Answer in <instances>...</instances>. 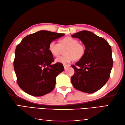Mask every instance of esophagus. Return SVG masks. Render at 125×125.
Instances as JSON below:
<instances>
[{
    "mask_svg": "<svg viewBox=\"0 0 125 125\" xmlns=\"http://www.w3.org/2000/svg\"><path fill=\"white\" fill-rule=\"evenodd\" d=\"M63 66H64V68L65 70H66L67 69H68L69 67V65H66V64H63Z\"/></svg>",
    "mask_w": 125,
    "mask_h": 125,
    "instance_id": "esophagus-1",
    "label": "esophagus"
}]
</instances>
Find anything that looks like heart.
Returning a JSON list of instances; mask_svg holds the SVG:
<instances>
[{"label": "heart", "mask_w": 125, "mask_h": 125, "mask_svg": "<svg viewBox=\"0 0 125 125\" xmlns=\"http://www.w3.org/2000/svg\"><path fill=\"white\" fill-rule=\"evenodd\" d=\"M78 42V40L74 38L67 37L61 39L60 43L51 41L49 44L48 49L53 56L57 57L60 55L62 49L66 47L64 50L65 55L56 58V61L62 64H67L74 60H80L85 55L86 50L84 45Z\"/></svg>", "instance_id": "obj_1"}]
</instances>
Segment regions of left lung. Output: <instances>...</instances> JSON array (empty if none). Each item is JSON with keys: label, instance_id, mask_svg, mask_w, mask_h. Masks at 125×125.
Returning <instances> with one entry per match:
<instances>
[{"label": "left lung", "instance_id": "1", "mask_svg": "<svg viewBox=\"0 0 125 125\" xmlns=\"http://www.w3.org/2000/svg\"><path fill=\"white\" fill-rule=\"evenodd\" d=\"M85 45V53L75 65L71 82L75 88L92 94L103 87L110 77L113 60L110 45L103 38L87 31L74 34Z\"/></svg>", "mask_w": 125, "mask_h": 125}]
</instances>
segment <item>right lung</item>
I'll use <instances>...</instances> for the list:
<instances>
[{
    "label": "right lung",
    "mask_w": 125,
    "mask_h": 125,
    "mask_svg": "<svg viewBox=\"0 0 125 125\" xmlns=\"http://www.w3.org/2000/svg\"><path fill=\"white\" fill-rule=\"evenodd\" d=\"M64 35L40 31L27 35L17 45L13 67L17 83L21 89L33 96H42L55 88L56 78L64 70L61 63L54 62L48 49L51 41Z\"/></svg>",
    "instance_id": "add662e5"
}]
</instances>
